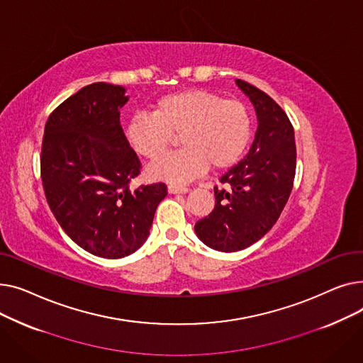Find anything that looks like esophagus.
I'll return each mask as SVG.
<instances>
[{
  "mask_svg": "<svg viewBox=\"0 0 363 363\" xmlns=\"http://www.w3.org/2000/svg\"><path fill=\"white\" fill-rule=\"evenodd\" d=\"M167 191H169V194H186L188 188L186 186H179V185H169Z\"/></svg>",
  "mask_w": 363,
  "mask_h": 363,
  "instance_id": "34e87169",
  "label": "esophagus"
}]
</instances>
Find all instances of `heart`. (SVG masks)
<instances>
[{
    "mask_svg": "<svg viewBox=\"0 0 363 363\" xmlns=\"http://www.w3.org/2000/svg\"><path fill=\"white\" fill-rule=\"evenodd\" d=\"M179 133L184 145L148 170L151 178L186 184L212 164L233 166L250 141L249 111L238 100L207 89H184L160 97L152 114H137L126 125V140L137 155L159 160Z\"/></svg>",
    "mask_w": 363,
    "mask_h": 363,
    "instance_id": "1",
    "label": "heart"
}]
</instances>
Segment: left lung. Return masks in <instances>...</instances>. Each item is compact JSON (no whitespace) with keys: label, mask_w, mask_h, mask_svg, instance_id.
Masks as SVG:
<instances>
[{"label":"left lung","mask_w":363,"mask_h":363,"mask_svg":"<svg viewBox=\"0 0 363 363\" xmlns=\"http://www.w3.org/2000/svg\"><path fill=\"white\" fill-rule=\"evenodd\" d=\"M250 99L257 130L247 156L215 186L216 204L194 231L213 250L238 252L250 247L278 220L293 189L296 175L294 129L287 114L256 86L237 79Z\"/></svg>","instance_id":"1"}]
</instances>
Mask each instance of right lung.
Instances as JSON below:
<instances>
[{
  "mask_svg": "<svg viewBox=\"0 0 363 363\" xmlns=\"http://www.w3.org/2000/svg\"><path fill=\"white\" fill-rule=\"evenodd\" d=\"M128 100L121 85H86L50 114L43 140L41 178L52 215L76 244L104 259L140 249L167 194L162 182L129 191L141 163L121 126Z\"/></svg>",
  "mask_w": 363,
  "mask_h": 363,
  "instance_id": "1",
  "label": "right lung"
}]
</instances>
